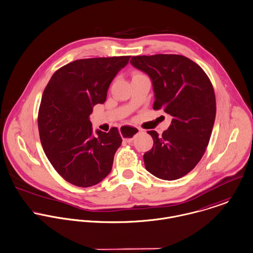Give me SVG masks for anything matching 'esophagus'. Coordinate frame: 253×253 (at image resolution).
<instances>
[{
    "label": "esophagus",
    "instance_id": "1",
    "mask_svg": "<svg viewBox=\"0 0 253 253\" xmlns=\"http://www.w3.org/2000/svg\"><path fill=\"white\" fill-rule=\"evenodd\" d=\"M143 132L142 129L132 127V126H122L120 128V133L124 137V141L126 143H132L136 134Z\"/></svg>",
    "mask_w": 253,
    "mask_h": 253
}]
</instances>
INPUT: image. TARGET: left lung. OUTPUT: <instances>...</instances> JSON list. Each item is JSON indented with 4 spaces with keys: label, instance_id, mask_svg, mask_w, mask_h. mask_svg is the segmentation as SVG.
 I'll return each mask as SVG.
<instances>
[{
    "label": "left lung",
    "instance_id": "8db88e82",
    "mask_svg": "<svg viewBox=\"0 0 253 253\" xmlns=\"http://www.w3.org/2000/svg\"><path fill=\"white\" fill-rule=\"evenodd\" d=\"M130 63L151 78L153 109L163 108L172 116L161 137L148 132L153 147L144 154L146 169L162 180L182 178L200 162L209 143L216 115L212 84L202 67L184 55H138Z\"/></svg>",
    "mask_w": 253,
    "mask_h": 253
}]
</instances>
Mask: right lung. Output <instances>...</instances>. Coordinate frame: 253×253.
Listing matches in <instances>:
<instances>
[{"label": "right lung", "instance_id": "add662e5", "mask_svg": "<svg viewBox=\"0 0 253 253\" xmlns=\"http://www.w3.org/2000/svg\"><path fill=\"white\" fill-rule=\"evenodd\" d=\"M130 56L74 60L51 76L38 114L43 150L56 172L70 184L87 188L111 171L122 138L113 127L93 134L90 114L106 100L107 90Z\"/></svg>", "mask_w": 253, "mask_h": 253}]
</instances>
